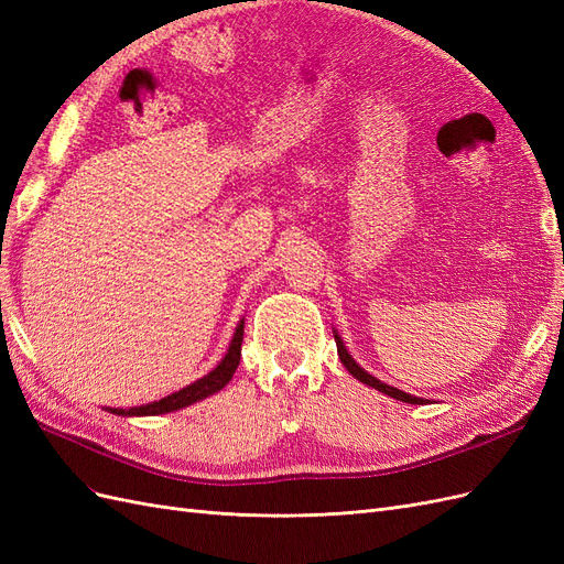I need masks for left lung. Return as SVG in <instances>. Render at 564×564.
Here are the masks:
<instances>
[{"label": "left lung", "mask_w": 564, "mask_h": 564, "mask_svg": "<svg viewBox=\"0 0 564 564\" xmlns=\"http://www.w3.org/2000/svg\"><path fill=\"white\" fill-rule=\"evenodd\" d=\"M334 340H336V350H338L340 362H344V367L352 373V377H355L357 381H362L365 386L377 388L379 392H383V395H388V398H395V400H400V402H409V404H423V402H429V400H423V398L409 395V392H404V390H400V388H392V386H388V383L379 381L377 377H371L369 371H365L360 365H357V362L352 360V355H350V352H348V348L344 346V338L338 336V332H336V329H334Z\"/></svg>", "instance_id": "obj_1"}]
</instances>
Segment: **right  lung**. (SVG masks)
Here are the masks:
<instances>
[{
    "label": "right lung",
    "mask_w": 564,
    "mask_h": 564,
    "mask_svg": "<svg viewBox=\"0 0 564 564\" xmlns=\"http://www.w3.org/2000/svg\"><path fill=\"white\" fill-rule=\"evenodd\" d=\"M242 336H245V319H240V324H237V329L232 334V340L228 346V352L224 360H220L207 377L197 379L195 383L185 386L176 392H172V395H166L162 400H155L150 404H141V406H129V409H119V406H106L110 414H117V416H158V414H169V412H178V409L183 406H191L204 398L214 395V392L224 390L232 373L237 369V365H240V355H242Z\"/></svg>",
    "instance_id": "1"
}]
</instances>
